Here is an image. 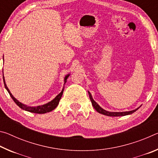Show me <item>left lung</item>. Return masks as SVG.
<instances>
[{"mask_svg":"<svg viewBox=\"0 0 158 158\" xmlns=\"http://www.w3.org/2000/svg\"><path fill=\"white\" fill-rule=\"evenodd\" d=\"M89 97L90 99V101H91L92 102V105L94 107V109H95L96 111H97L98 113L102 114L103 115H105V116H126V115H130V114H132L134 112L136 111L137 110V109L140 107H138L137 109H135V110H132V111H123V112H111V111H106L105 109H102L101 107V106L98 105V104L96 102L93 100V98L92 97L91 94H90V93L89 92Z\"/></svg>","mask_w":158,"mask_h":158,"instance_id":"obj_1","label":"left lung"}]
</instances>
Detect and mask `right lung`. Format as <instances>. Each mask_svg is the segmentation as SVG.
Returning <instances> with one entry per match:
<instances>
[{
    "label": "right lung",
    "instance_id": "add662e5",
    "mask_svg": "<svg viewBox=\"0 0 158 158\" xmlns=\"http://www.w3.org/2000/svg\"><path fill=\"white\" fill-rule=\"evenodd\" d=\"M2 73H3V71H2ZM69 76V74H67V75L65 77V78H64V85H65V83L67 82V79H68ZM2 78H3V82H4V85H5V89H6L7 90V92L9 93L10 95L11 96V98H12V100H14L15 102L17 104V105L19 106L21 109H23V110H25V111L31 112V113H35V114H45V113H48V112H49L53 110V109H54L55 108H56V106H58V103H59V101L60 100L61 97H62L63 93L64 87L63 88L62 91H61L59 93V94H58L56 96V97L54 99H53V100L49 102H48V103L44 104V105H40V106H28V105H24V104L20 102L19 101L17 100V99H16L14 97V96L12 95V93H10L9 89H8V88H7L6 84H5L4 76L2 77Z\"/></svg>",
    "mask_w": 158,
    "mask_h": 158
}]
</instances>
